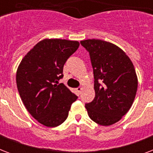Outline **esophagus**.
<instances>
[{
    "mask_svg": "<svg viewBox=\"0 0 153 153\" xmlns=\"http://www.w3.org/2000/svg\"><path fill=\"white\" fill-rule=\"evenodd\" d=\"M82 91V87H80V86H79V87H77L76 88V91L78 92V94H81Z\"/></svg>",
    "mask_w": 153,
    "mask_h": 153,
    "instance_id": "1",
    "label": "esophagus"
}]
</instances>
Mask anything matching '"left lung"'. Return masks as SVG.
I'll return each instance as SVG.
<instances>
[{
	"mask_svg": "<svg viewBox=\"0 0 153 153\" xmlns=\"http://www.w3.org/2000/svg\"><path fill=\"white\" fill-rule=\"evenodd\" d=\"M90 54L95 97L85 105L92 121L104 126L120 121L129 110L137 90V77L128 56L120 48L101 39L80 42Z\"/></svg>",
	"mask_w": 153,
	"mask_h": 153,
	"instance_id": "1",
	"label": "left lung"
}]
</instances>
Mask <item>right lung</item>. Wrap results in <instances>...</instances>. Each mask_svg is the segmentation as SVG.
Returning <instances> with one entry per match:
<instances>
[{"instance_id": "right-lung-1", "label": "right lung", "mask_w": 153, "mask_h": 153, "mask_svg": "<svg viewBox=\"0 0 153 153\" xmlns=\"http://www.w3.org/2000/svg\"><path fill=\"white\" fill-rule=\"evenodd\" d=\"M78 41L45 39L23 58L16 71V85L29 114L47 127L59 126L68 117L78 98L63 83L62 71L67 59L79 48Z\"/></svg>"}]
</instances>
